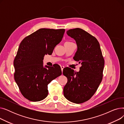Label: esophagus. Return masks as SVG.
<instances>
[{
	"label": "esophagus",
	"mask_w": 124,
	"mask_h": 124,
	"mask_svg": "<svg viewBox=\"0 0 124 124\" xmlns=\"http://www.w3.org/2000/svg\"><path fill=\"white\" fill-rule=\"evenodd\" d=\"M64 68V66H61V70H62V72L63 71V70Z\"/></svg>",
	"instance_id": "esophagus-1"
}]
</instances>
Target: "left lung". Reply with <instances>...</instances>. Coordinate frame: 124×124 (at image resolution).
<instances>
[{"instance_id":"left-lung-1","label":"left lung","mask_w":124,"mask_h":124,"mask_svg":"<svg viewBox=\"0 0 124 124\" xmlns=\"http://www.w3.org/2000/svg\"><path fill=\"white\" fill-rule=\"evenodd\" d=\"M68 36L75 40L77 50L74 60L81 63L79 72L64 68L63 74L67 78L63 89L64 95L69 101L81 103L95 93L102 78L105 65L100 45L97 39L79 28L67 31Z\"/></svg>"}]
</instances>
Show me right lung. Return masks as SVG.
I'll return each instance as SVG.
<instances>
[{
  "label": "right lung",
  "instance_id": "obj_1",
  "mask_svg": "<svg viewBox=\"0 0 124 124\" xmlns=\"http://www.w3.org/2000/svg\"><path fill=\"white\" fill-rule=\"evenodd\" d=\"M65 29H40L21 42L14 62L16 82L23 95L31 101L48 94V84L62 74L58 64L44 66L45 55H51L62 41Z\"/></svg>",
  "mask_w": 124,
  "mask_h": 124
}]
</instances>
